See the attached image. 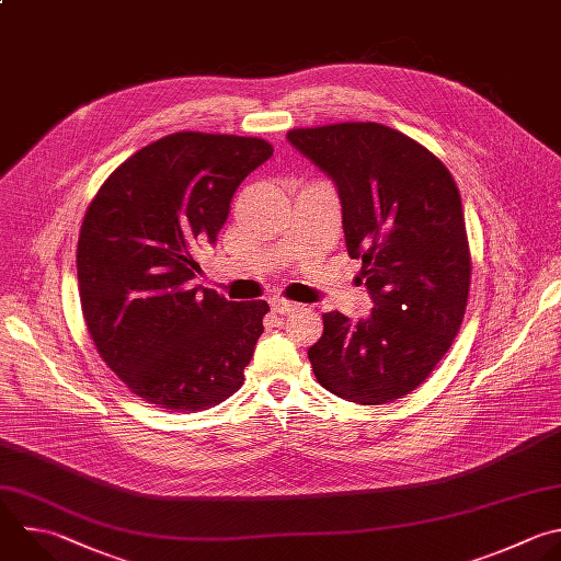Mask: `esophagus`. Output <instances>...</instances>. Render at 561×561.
Instances as JSON below:
<instances>
[{
	"instance_id": "34e87169",
	"label": "esophagus",
	"mask_w": 561,
	"mask_h": 561,
	"mask_svg": "<svg viewBox=\"0 0 561 561\" xmlns=\"http://www.w3.org/2000/svg\"><path fill=\"white\" fill-rule=\"evenodd\" d=\"M268 304H271V310L277 312V314H286V312H290V310L297 308V304H293V301H288V299H282V297H271Z\"/></svg>"
}]
</instances>
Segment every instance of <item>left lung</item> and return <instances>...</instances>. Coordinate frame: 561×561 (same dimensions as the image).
I'll return each instance as SVG.
<instances>
[{"instance_id":"1","label":"left lung","mask_w":561,"mask_h":561,"mask_svg":"<svg viewBox=\"0 0 561 561\" xmlns=\"http://www.w3.org/2000/svg\"><path fill=\"white\" fill-rule=\"evenodd\" d=\"M288 142L319 167L341 201L350 257L363 262L369 317L323 314L308 350L321 388L358 405L416 390L460 330L471 257L458 186L423 145L381 123L293 129Z\"/></svg>"}]
</instances>
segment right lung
Instances as JSON below:
<instances>
[{
    "label": "right lung",
    "instance_id": "add662e5",
    "mask_svg": "<svg viewBox=\"0 0 561 561\" xmlns=\"http://www.w3.org/2000/svg\"><path fill=\"white\" fill-rule=\"evenodd\" d=\"M273 156L262 138L178 131L127 158L83 218L77 277L90 336L142 401L209 410L244 383L268 304L196 284L242 180Z\"/></svg>",
    "mask_w": 561,
    "mask_h": 561
}]
</instances>
